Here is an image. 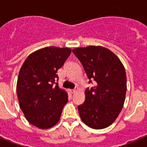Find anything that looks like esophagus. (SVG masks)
<instances>
[{
  "label": "esophagus",
  "mask_w": 147,
  "mask_h": 147,
  "mask_svg": "<svg viewBox=\"0 0 147 147\" xmlns=\"http://www.w3.org/2000/svg\"><path fill=\"white\" fill-rule=\"evenodd\" d=\"M76 92V90H70V93H71V94H74Z\"/></svg>",
  "instance_id": "1"
}]
</instances>
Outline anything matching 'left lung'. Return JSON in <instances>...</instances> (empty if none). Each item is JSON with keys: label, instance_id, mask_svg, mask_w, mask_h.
<instances>
[{"label": "left lung", "instance_id": "1", "mask_svg": "<svg viewBox=\"0 0 147 147\" xmlns=\"http://www.w3.org/2000/svg\"><path fill=\"white\" fill-rule=\"evenodd\" d=\"M95 86L85 90V101L78 106L80 117L93 129H104L115 121L124 106L127 92L124 67L114 53L102 46L73 49Z\"/></svg>", "mask_w": 147, "mask_h": 147}]
</instances>
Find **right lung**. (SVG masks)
<instances>
[{"instance_id":"right-lung-1","label":"right lung","mask_w":147,"mask_h":147,"mask_svg":"<svg viewBox=\"0 0 147 147\" xmlns=\"http://www.w3.org/2000/svg\"><path fill=\"white\" fill-rule=\"evenodd\" d=\"M71 52L68 48H43L30 54L20 68L17 82L20 107L30 124L40 129L55 125L67 102L57 73Z\"/></svg>"}]
</instances>
